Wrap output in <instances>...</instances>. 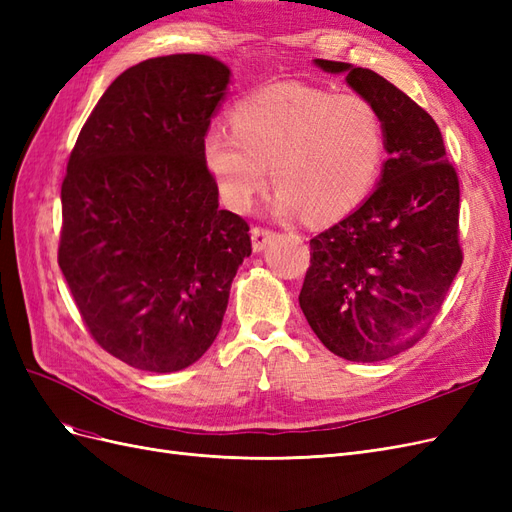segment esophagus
<instances>
[{
	"label": "esophagus",
	"instance_id": "obj_1",
	"mask_svg": "<svg viewBox=\"0 0 512 512\" xmlns=\"http://www.w3.org/2000/svg\"><path fill=\"white\" fill-rule=\"evenodd\" d=\"M275 237V232L265 226H254L252 228V247L254 252H262L269 245V241Z\"/></svg>",
	"mask_w": 512,
	"mask_h": 512
}]
</instances>
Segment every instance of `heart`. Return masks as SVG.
<instances>
[{
    "label": "heart",
    "instance_id": "b5f03b06",
    "mask_svg": "<svg viewBox=\"0 0 512 512\" xmlns=\"http://www.w3.org/2000/svg\"><path fill=\"white\" fill-rule=\"evenodd\" d=\"M230 128L207 130L203 158L232 209L254 203L271 166L277 213L331 222L359 205L380 175L384 123L363 96L269 85L232 106Z\"/></svg>",
    "mask_w": 512,
    "mask_h": 512
}]
</instances>
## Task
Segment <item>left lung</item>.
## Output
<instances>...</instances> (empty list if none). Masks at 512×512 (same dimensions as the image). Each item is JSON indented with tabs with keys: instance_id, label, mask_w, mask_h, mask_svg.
Instances as JSON below:
<instances>
[{
	"instance_id": "obj_1",
	"label": "left lung",
	"mask_w": 512,
	"mask_h": 512,
	"mask_svg": "<svg viewBox=\"0 0 512 512\" xmlns=\"http://www.w3.org/2000/svg\"><path fill=\"white\" fill-rule=\"evenodd\" d=\"M316 66L378 108L389 160L374 194L309 241L299 305L333 354L376 363L421 342L461 267L459 177L438 123L404 91L344 61Z\"/></svg>"
}]
</instances>
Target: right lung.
Returning <instances> with one entry per match:
<instances>
[{"label":"right lung","mask_w":512,"mask_h":512,"mask_svg":"<svg viewBox=\"0 0 512 512\" xmlns=\"http://www.w3.org/2000/svg\"><path fill=\"white\" fill-rule=\"evenodd\" d=\"M228 79L209 55L141 61L108 85L70 153L59 269L94 342L136 369L196 363L252 254L203 158Z\"/></svg>","instance_id":"1"}]
</instances>
